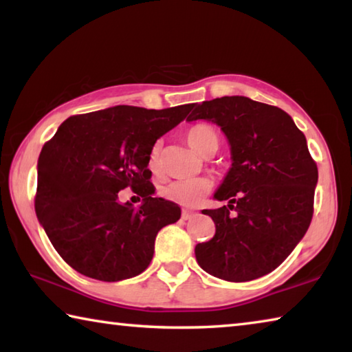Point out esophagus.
<instances>
[{
    "label": "esophagus",
    "mask_w": 352,
    "mask_h": 352,
    "mask_svg": "<svg viewBox=\"0 0 352 352\" xmlns=\"http://www.w3.org/2000/svg\"><path fill=\"white\" fill-rule=\"evenodd\" d=\"M192 217H195V212L192 210H183V212H182V219L183 220H189V219H192Z\"/></svg>",
    "instance_id": "esophagus-1"
}]
</instances>
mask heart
I'll use <instances>...</instances> for the list:
<instances>
[{"instance_id": "1", "label": "heart", "mask_w": 352, "mask_h": 352, "mask_svg": "<svg viewBox=\"0 0 352 352\" xmlns=\"http://www.w3.org/2000/svg\"><path fill=\"white\" fill-rule=\"evenodd\" d=\"M186 141L195 152L211 157L219 148V133L210 124H195L186 132ZM148 168L153 174H162V158L160 146L155 144L148 155ZM211 182L208 178H197L189 182H170L162 188L163 197L183 206H197L205 195L210 192Z\"/></svg>"}]
</instances>
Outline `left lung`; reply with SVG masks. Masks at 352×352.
<instances>
[{
  "instance_id": "1",
  "label": "left lung",
  "mask_w": 352,
  "mask_h": 352,
  "mask_svg": "<svg viewBox=\"0 0 352 352\" xmlns=\"http://www.w3.org/2000/svg\"><path fill=\"white\" fill-rule=\"evenodd\" d=\"M188 119L217 124L233 160L214 194L228 206L204 210L216 234L195 247L199 265L231 283L264 276L283 264L311 225L318 169L306 136L284 110L243 96L205 100Z\"/></svg>"
}]
</instances>
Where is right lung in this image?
<instances>
[{"mask_svg": "<svg viewBox=\"0 0 352 352\" xmlns=\"http://www.w3.org/2000/svg\"><path fill=\"white\" fill-rule=\"evenodd\" d=\"M192 109L116 105L76 115L41 148L35 212L76 272L115 283L147 269L158 231L182 216L174 201L153 197L148 155ZM126 187L143 199L140 207L118 204Z\"/></svg>", "mask_w": 352, "mask_h": 352, "instance_id": "1", "label": "right lung"}]
</instances>
